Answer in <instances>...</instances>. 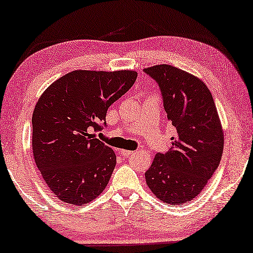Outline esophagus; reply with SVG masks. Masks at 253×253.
I'll use <instances>...</instances> for the list:
<instances>
[{
    "instance_id": "34e87169",
    "label": "esophagus",
    "mask_w": 253,
    "mask_h": 253,
    "mask_svg": "<svg viewBox=\"0 0 253 253\" xmlns=\"http://www.w3.org/2000/svg\"><path fill=\"white\" fill-rule=\"evenodd\" d=\"M120 154H122V156H124V157H129V156L134 155V152L130 150H120Z\"/></svg>"
}]
</instances>
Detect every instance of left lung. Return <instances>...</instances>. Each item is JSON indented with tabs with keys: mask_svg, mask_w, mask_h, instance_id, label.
Returning <instances> with one entry per match:
<instances>
[{
	"mask_svg": "<svg viewBox=\"0 0 253 253\" xmlns=\"http://www.w3.org/2000/svg\"><path fill=\"white\" fill-rule=\"evenodd\" d=\"M144 72L162 90L167 119L175 128L166 154L155 156L145 172L149 189L170 205L190 202L218 169L223 151V129L208 86L175 66L161 64Z\"/></svg>",
	"mask_w": 253,
	"mask_h": 253,
	"instance_id": "obj_1",
	"label": "left lung"
}]
</instances>
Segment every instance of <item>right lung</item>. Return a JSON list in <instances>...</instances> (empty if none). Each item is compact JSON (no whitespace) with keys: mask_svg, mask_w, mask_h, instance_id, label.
<instances>
[{"mask_svg":"<svg viewBox=\"0 0 253 253\" xmlns=\"http://www.w3.org/2000/svg\"><path fill=\"white\" fill-rule=\"evenodd\" d=\"M136 77L131 70H77L40 96L32 117V150L44 183L60 201L84 205L105 189L116 154L90 130L101 129L109 106Z\"/></svg>","mask_w":253,"mask_h":253,"instance_id":"obj_1","label":"right lung"}]
</instances>
